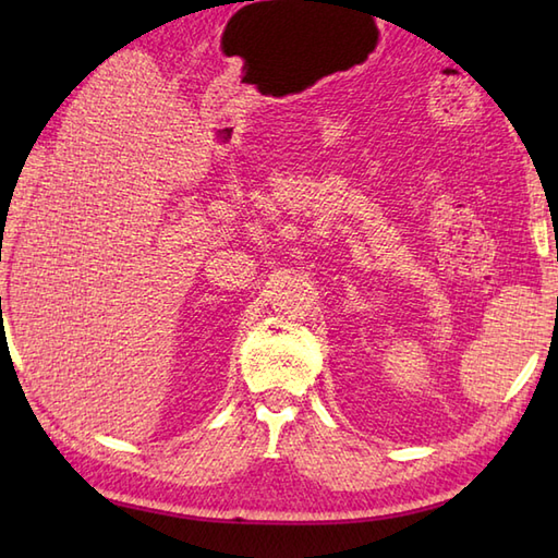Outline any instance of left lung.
I'll return each instance as SVG.
<instances>
[{
    "label": "left lung",
    "mask_w": 558,
    "mask_h": 558,
    "mask_svg": "<svg viewBox=\"0 0 558 558\" xmlns=\"http://www.w3.org/2000/svg\"><path fill=\"white\" fill-rule=\"evenodd\" d=\"M556 304H558V302H556Z\"/></svg>",
    "instance_id": "left-lung-1"
}]
</instances>
